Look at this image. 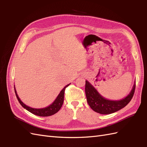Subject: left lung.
I'll list each match as a JSON object with an SVG mask.
<instances>
[{
	"instance_id": "8db88e82",
	"label": "left lung",
	"mask_w": 147,
	"mask_h": 147,
	"mask_svg": "<svg viewBox=\"0 0 147 147\" xmlns=\"http://www.w3.org/2000/svg\"><path fill=\"white\" fill-rule=\"evenodd\" d=\"M136 82L131 91L126 97L119 100H110L102 97L91 84L86 80L85 93L87 102L94 112L103 115L116 112L126 106L132 99L134 94Z\"/></svg>"
}]
</instances>
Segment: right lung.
Returning <instances> with one entry per match:
<instances>
[{
	"label": "right lung",
	"mask_w": 147,
	"mask_h": 147,
	"mask_svg": "<svg viewBox=\"0 0 147 147\" xmlns=\"http://www.w3.org/2000/svg\"><path fill=\"white\" fill-rule=\"evenodd\" d=\"M70 84H67V85H66L63 89V90H61L59 95L57 96V97H56L55 100L50 105H49V106L47 107L43 108V109H34L32 107H28V105L24 104L23 102L21 100V99L19 98L18 96L16 91L15 90V87L14 88H15V92L17 99H18V100L20 104L22 105V107H23V108L26 109V110H28L29 112L32 113V114L37 115V116L48 117V116H51V115L56 113L61 109V107H62V105H63V102H64L65 90L67 87L69 86Z\"/></svg>",
	"instance_id": "add662e5"
}]
</instances>
